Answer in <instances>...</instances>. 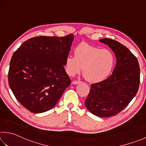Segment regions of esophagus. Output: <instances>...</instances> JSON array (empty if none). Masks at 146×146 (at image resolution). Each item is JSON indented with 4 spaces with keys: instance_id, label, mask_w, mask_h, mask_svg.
Listing matches in <instances>:
<instances>
[{
    "instance_id": "esophagus-1",
    "label": "esophagus",
    "mask_w": 146,
    "mask_h": 146,
    "mask_svg": "<svg viewBox=\"0 0 146 146\" xmlns=\"http://www.w3.org/2000/svg\"><path fill=\"white\" fill-rule=\"evenodd\" d=\"M80 83V81L79 80H75V81H73V82H72L73 84H78Z\"/></svg>"
}]
</instances>
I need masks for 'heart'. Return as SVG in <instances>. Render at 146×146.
Instances as JSON below:
<instances>
[{
	"instance_id": "b5f03b06",
	"label": "heart",
	"mask_w": 146,
	"mask_h": 146,
	"mask_svg": "<svg viewBox=\"0 0 146 146\" xmlns=\"http://www.w3.org/2000/svg\"><path fill=\"white\" fill-rule=\"evenodd\" d=\"M115 56L108 49H100L87 43H80L74 49V56L69 55L64 63L69 75L80 73L88 82L97 83L108 77L115 65Z\"/></svg>"
}]
</instances>
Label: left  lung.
<instances>
[{
  "instance_id": "obj_1",
  "label": "left lung",
  "mask_w": 146,
  "mask_h": 146,
  "mask_svg": "<svg viewBox=\"0 0 146 146\" xmlns=\"http://www.w3.org/2000/svg\"><path fill=\"white\" fill-rule=\"evenodd\" d=\"M99 41L112 49L117 63L111 75L91 85L85 106L97 117H109L122 111L137 95L140 67L137 58L125 46L107 38Z\"/></svg>"
}]
</instances>
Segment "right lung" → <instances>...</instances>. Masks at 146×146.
Listing matches in <instances>:
<instances>
[{"instance_id": "right-lung-1", "label": "right lung", "mask_w": 146, "mask_h": 146, "mask_svg": "<svg viewBox=\"0 0 146 146\" xmlns=\"http://www.w3.org/2000/svg\"><path fill=\"white\" fill-rule=\"evenodd\" d=\"M73 39L72 34L36 36L24 42L13 53L9 86L29 111L39 113L52 109L70 85L64 66Z\"/></svg>"}]
</instances>
